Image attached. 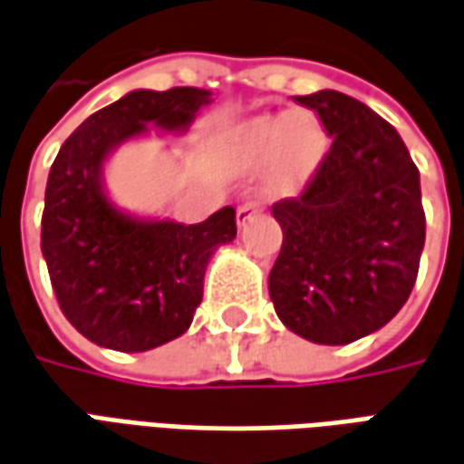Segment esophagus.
Instances as JSON below:
<instances>
[{
	"instance_id": "esophagus-1",
	"label": "esophagus",
	"mask_w": 464,
	"mask_h": 464,
	"mask_svg": "<svg viewBox=\"0 0 464 464\" xmlns=\"http://www.w3.org/2000/svg\"><path fill=\"white\" fill-rule=\"evenodd\" d=\"M257 212H260V209H257V204H242V207L237 209V227L247 225L250 219L257 217Z\"/></svg>"
}]
</instances>
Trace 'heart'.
Returning a JSON list of instances; mask_svg holds the SVG:
<instances>
[{
	"label": "heart",
	"mask_w": 464,
	"mask_h": 464,
	"mask_svg": "<svg viewBox=\"0 0 464 464\" xmlns=\"http://www.w3.org/2000/svg\"><path fill=\"white\" fill-rule=\"evenodd\" d=\"M229 153L239 169L265 165L263 189L273 199L295 197L324 164L328 133L311 111L265 113L242 121L229 136Z\"/></svg>",
	"instance_id": "b5f03b06"
}]
</instances>
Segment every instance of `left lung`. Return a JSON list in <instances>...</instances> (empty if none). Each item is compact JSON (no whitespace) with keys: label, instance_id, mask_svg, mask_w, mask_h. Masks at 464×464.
I'll list each match as a JSON object with an SVG mask.
<instances>
[{"label":"left lung","instance_id":"8db88e82","mask_svg":"<svg viewBox=\"0 0 464 464\" xmlns=\"http://www.w3.org/2000/svg\"><path fill=\"white\" fill-rule=\"evenodd\" d=\"M318 113L331 151L295 199L273 207L283 247L267 287L305 341L343 346L407 303L424 247L420 171L392 123L338 91L295 95Z\"/></svg>","mask_w":464,"mask_h":464}]
</instances>
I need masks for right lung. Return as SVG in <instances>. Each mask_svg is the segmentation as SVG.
<instances>
[{"instance_id":"1","label":"right lung","mask_w":464,"mask_h":464,"mask_svg":"<svg viewBox=\"0 0 464 464\" xmlns=\"http://www.w3.org/2000/svg\"><path fill=\"white\" fill-rule=\"evenodd\" d=\"M209 103L204 88L126 92L85 118L50 169L43 257L65 318L98 346L139 353L179 338L201 303L209 257L237 237L232 207L181 225L123 212L105 189V161L121 143L149 126L184 133Z\"/></svg>"}]
</instances>
